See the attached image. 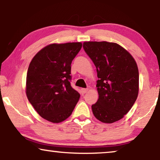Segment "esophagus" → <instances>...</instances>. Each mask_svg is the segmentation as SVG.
Returning <instances> with one entry per match:
<instances>
[{"instance_id":"34e87169","label":"esophagus","mask_w":160,"mask_h":160,"mask_svg":"<svg viewBox=\"0 0 160 160\" xmlns=\"http://www.w3.org/2000/svg\"><path fill=\"white\" fill-rule=\"evenodd\" d=\"M89 89H84V88H82V89H81V92H82V94H85L87 93V92H88Z\"/></svg>"}]
</instances>
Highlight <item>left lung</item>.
<instances>
[{"label":"left lung","instance_id":"8db88e82","mask_svg":"<svg viewBox=\"0 0 160 160\" xmlns=\"http://www.w3.org/2000/svg\"><path fill=\"white\" fill-rule=\"evenodd\" d=\"M84 51L97 69L98 100L92 106L94 116L103 123L122 119L132 108L139 91L137 63L117 43L84 41Z\"/></svg>","mask_w":160,"mask_h":160}]
</instances>
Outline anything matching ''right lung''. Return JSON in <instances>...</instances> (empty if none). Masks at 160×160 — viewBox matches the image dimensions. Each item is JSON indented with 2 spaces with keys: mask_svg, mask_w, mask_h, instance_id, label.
Listing matches in <instances>:
<instances>
[{
  "mask_svg": "<svg viewBox=\"0 0 160 160\" xmlns=\"http://www.w3.org/2000/svg\"><path fill=\"white\" fill-rule=\"evenodd\" d=\"M82 43H51L32 59L26 78V95L41 117L60 123L71 115L80 95L71 86V65Z\"/></svg>",
  "mask_w": 160,
  "mask_h": 160,
  "instance_id": "add662e5",
  "label": "right lung"
}]
</instances>
